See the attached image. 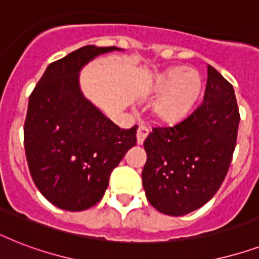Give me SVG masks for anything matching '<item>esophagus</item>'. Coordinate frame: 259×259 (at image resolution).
<instances>
[{
    "label": "esophagus",
    "instance_id": "esophagus-1",
    "mask_svg": "<svg viewBox=\"0 0 259 259\" xmlns=\"http://www.w3.org/2000/svg\"><path fill=\"white\" fill-rule=\"evenodd\" d=\"M148 134H149V129L146 127L145 125H140L137 129V142L141 145L145 141V138L148 137Z\"/></svg>",
    "mask_w": 259,
    "mask_h": 259
}]
</instances>
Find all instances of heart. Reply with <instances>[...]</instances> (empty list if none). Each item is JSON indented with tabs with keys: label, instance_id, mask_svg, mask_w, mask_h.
<instances>
[{
	"label": "heart",
	"instance_id": "b5f03b06",
	"mask_svg": "<svg viewBox=\"0 0 259 259\" xmlns=\"http://www.w3.org/2000/svg\"><path fill=\"white\" fill-rule=\"evenodd\" d=\"M201 90V76L195 70L175 67L157 79L153 114L162 122H176L188 113Z\"/></svg>",
	"mask_w": 259,
	"mask_h": 259
}]
</instances>
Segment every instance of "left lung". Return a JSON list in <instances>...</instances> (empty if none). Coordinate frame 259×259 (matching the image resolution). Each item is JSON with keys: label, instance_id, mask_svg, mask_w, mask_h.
<instances>
[{"label": "left lung", "instance_id": "8db88e82", "mask_svg": "<svg viewBox=\"0 0 259 259\" xmlns=\"http://www.w3.org/2000/svg\"><path fill=\"white\" fill-rule=\"evenodd\" d=\"M239 119L231 83L208 66L200 105L175 125L153 127L144 141L142 185L150 204L170 217L204 205L227 175Z\"/></svg>", "mask_w": 259, "mask_h": 259}]
</instances>
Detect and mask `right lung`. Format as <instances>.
Masks as SVG:
<instances>
[{
    "mask_svg": "<svg viewBox=\"0 0 259 259\" xmlns=\"http://www.w3.org/2000/svg\"><path fill=\"white\" fill-rule=\"evenodd\" d=\"M114 50L86 46L51 63L30 94L26 161L38 191L59 208L83 211L97 204L113 169L137 142V125L118 127L79 90V70Z\"/></svg>",
    "mask_w": 259,
    "mask_h": 259,
    "instance_id": "obj_1",
    "label": "right lung"
}]
</instances>
